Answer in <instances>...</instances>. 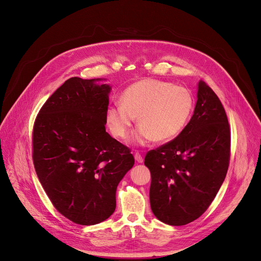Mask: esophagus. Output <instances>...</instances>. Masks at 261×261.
<instances>
[{"label":"esophagus","instance_id":"esophagus-1","mask_svg":"<svg viewBox=\"0 0 261 261\" xmlns=\"http://www.w3.org/2000/svg\"><path fill=\"white\" fill-rule=\"evenodd\" d=\"M135 160H136L137 162H139V163H142V162L144 161L143 155H142L141 153H140V152H138V151L135 153Z\"/></svg>","mask_w":261,"mask_h":261}]
</instances>
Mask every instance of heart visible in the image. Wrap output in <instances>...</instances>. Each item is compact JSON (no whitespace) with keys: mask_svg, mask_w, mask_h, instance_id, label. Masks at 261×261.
Returning a JSON list of instances; mask_svg holds the SVG:
<instances>
[{"mask_svg":"<svg viewBox=\"0 0 261 261\" xmlns=\"http://www.w3.org/2000/svg\"><path fill=\"white\" fill-rule=\"evenodd\" d=\"M193 107L194 98L188 89L163 80L144 79L123 92L121 102L109 107L107 122L115 137L125 139L137 117L140 127L134 138L139 143L150 140L167 142L186 127Z\"/></svg>","mask_w":261,"mask_h":261,"instance_id":"b5f03b06","label":"heart"}]
</instances>
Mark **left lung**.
Returning a JSON list of instances; mask_svg holds the SVG:
<instances>
[{"instance_id": "8db88e82", "label": "left lung", "mask_w": 261, "mask_h": 261, "mask_svg": "<svg viewBox=\"0 0 261 261\" xmlns=\"http://www.w3.org/2000/svg\"><path fill=\"white\" fill-rule=\"evenodd\" d=\"M230 154L225 109L213 90L199 82L194 114L186 127L144 159L151 175L149 199L155 217L170 226L198 218L224 182Z\"/></svg>"}]
</instances>
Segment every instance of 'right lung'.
<instances>
[{
	"instance_id": "obj_1",
	"label": "right lung",
	"mask_w": 261,
	"mask_h": 261,
	"mask_svg": "<svg viewBox=\"0 0 261 261\" xmlns=\"http://www.w3.org/2000/svg\"><path fill=\"white\" fill-rule=\"evenodd\" d=\"M72 77L39 110L32 132L33 165L54 208L91 226L116 209V189L134 166L130 149L106 132L108 85Z\"/></svg>"
}]
</instances>
